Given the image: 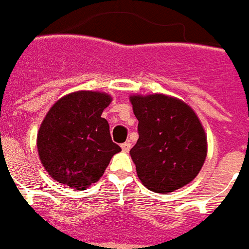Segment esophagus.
Returning a JSON list of instances; mask_svg holds the SVG:
<instances>
[{
	"label": "esophagus",
	"instance_id": "1",
	"mask_svg": "<svg viewBox=\"0 0 249 249\" xmlns=\"http://www.w3.org/2000/svg\"><path fill=\"white\" fill-rule=\"evenodd\" d=\"M130 147H131V144L129 142H125V143H123V144H121V148H123V151H124V152H129Z\"/></svg>",
	"mask_w": 249,
	"mask_h": 249
}]
</instances>
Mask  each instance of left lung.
Listing matches in <instances>:
<instances>
[{
	"label": "left lung",
	"instance_id": "left-lung-1",
	"mask_svg": "<svg viewBox=\"0 0 249 249\" xmlns=\"http://www.w3.org/2000/svg\"><path fill=\"white\" fill-rule=\"evenodd\" d=\"M139 138L130 149L145 188L169 193L198 175L207 155V139L197 115L183 101L163 96H131Z\"/></svg>",
	"mask_w": 249,
	"mask_h": 249
}]
</instances>
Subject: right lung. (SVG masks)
Here are the masks:
<instances>
[{"instance_id":"1","label":"right lung","mask_w":249,"mask_h":249,"mask_svg":"<svg viewBox=\"0 0 249 249\" xmlns=\"http://www.w3.org/2000/svg\"><path fill=\"white\" fill-rule=\"evenodd\" d=\"M111 102L106 93L82 90L58 100L38 131V155L54 180L86 189L120 152L112 142L110 125L101 115Z\"/></svg>"}]
</instances>
